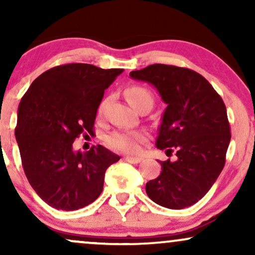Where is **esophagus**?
Listing matches in <instances>:
<instances>
[{"instance_id": "esophagus-1", "label": "esophagus", "mask_w": 255, "mask_h": 255, "mask_svg": "<svg viewBox=\"0 0 255 255\" xmlns=\"http://www.w3.org/2000/svg\"><path fill=\"white\" fill-rule=\"evenodd\" d=\"M125 160H127V162L131 163V164H137V163L141 162L142 158H140V157H129V156H127V157H125Z\"/></svg>"}]
</instances>
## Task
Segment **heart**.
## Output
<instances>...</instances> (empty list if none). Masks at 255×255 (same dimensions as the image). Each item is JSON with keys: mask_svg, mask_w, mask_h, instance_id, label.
<instances>
[{"mask_svg": "<svg viewBox=\"0 0 255 255\" xmlns=\"http://www.w3.org/2000/svg\"><path fill=\"white\" fill-rule=\"evenodd\" d=\"M126 97L131 107H135L142 101H151L152 95L147 89L141 86H131L126 91ZM146 134L144 131H125L118 130L107 136L105 142L109 147L116 151L122 152H135L139 148L140 142L145 141Z\"/></svg>", "mask_w": 255, "mask_h": 255, "instance_id": "b5f03b06", "label": "heart"}]
</instances>
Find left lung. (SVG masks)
<instances>
[{
    "label": "left lung",
    "mask_w": 255,
    "mask_h": 255,
    "mask_svg": "<svg viewBox=\"0 0 255 255\" xmlns=\"http://www.w3.org/2000/svg\"><path fill=\"white\" fill-rule=\"evenodd\" d=\"M130 78L156 87L166 109L156 146L171 162L158 160L162 172L146 183L152 201L172 210L198 203L210 191L225 164L230 126L223 99L199 73L183 67L151 64Z\"/></svg>",
    "instance_id": "1"
}]
</instances>
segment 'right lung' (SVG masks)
<instances>
[{
    "label": "right lung",
    "instance_id": "right-lung-1",
    "mask_svg": "<svg viewBox=\"0 0 255 255\" xmlns=\"http://www.w3.org/2000/svg\"><path fill=\"white\" fill-rule=\"evenodd\" d=\"M124 69L68 63L40 74L17 109L15 137L34 192L63 211L83 209L103 191L104 175L120 159L104 146L73 151L79 135H95L96 115L107 90Z\"/></svg>",
    "mask_w": 255,
    "mask_h": 255
}]
</instances>
